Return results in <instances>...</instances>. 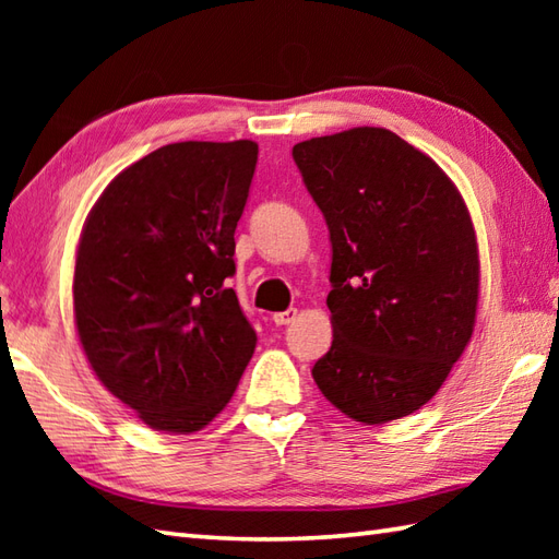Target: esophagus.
Returning a JSON list of instances; mask_svg holds the SVG:
<instances>
[{"label":"esophagus","instance_id":"34e87169","mask_svg":"<svg viewBox=\"0 0 559 559\" xmlns=\"http://www.w3.org/2000/svg\"><path fill=\"white\" fill-rule=\"evenodd\" d=\"M295 317H298V310H295V307H290V310H286V312H276V314H273V324H276V326L293 324Z\"/></svg>","mask_w":559,"mask_h":559}]
</instances>
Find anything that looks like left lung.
I'll return each instance as SVG.
<instances>
[{
    "instance_id": "left-lung-1",
    "label": "left lung",
    "mask_w": 559,
    "mask_h": 559,
    "mask_svg": "<svg viewBox=\"0 0 559 559\" xmlns=\"http://www.w3.org/2000/svg\"><path fill=\"white\" fill-rule=\"evenodd\" d=\"M331 237L334 341L319 391L365 425L411 415L476 326L480 261L466 201L439 165L382 127L293 146Z\"/></svg>"
}]
</instances>
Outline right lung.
Listing matches in <instances>:
<instances>
[{"instance_id":"1","label":"right lung","mask_w":559,"mask_h":559,"mask_svg":"<svg viewBox=\"0 0 559 559\" xmlns=\"http://www.w3.org/2000/svg\"><path fill=\"white\" fill-rule=\"evenodd\" d=\"M254 141H180L129 165L83 223L74 319L112 396L153 430L206 427L257 334L228 278L257 168Z\"/></svg>"}]
</instances>
